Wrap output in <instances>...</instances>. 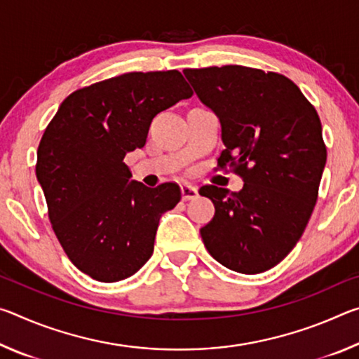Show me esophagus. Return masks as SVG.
<instances>
[{
    "instance_id": "1",
    "label": "esophagus",
    "mask_w": 359,
    "mask_h": 359,
    "mask_svg": "<svg viewBox=\"0 0 359 359\" xmlns=\"http://www.w3.org/2000/svg\"><path fill=\"white\" fill-rule=\"evenodd\" d=\"M180 191H182V199H184V201H190V199L198 198V188L191 184H182Z\"/></svg>"
}]
</instances>
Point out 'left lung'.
<instances>
[{
	"label": "left lung",
	"mask_w": 359,
	"mask_h": 359,
	"mask_svg": "<svg viewBox=\"0 0 359 359\" xmlns=\"http://www.w3.org/2000/svg\"><path fill=\"white\" fill-rule=\"evenodd\" d=\"M222 125L218 168L244 179L241 191L204 185L215 215L201 228L205 248L241 274H259L287 257L318 198L326 145L315 107L277 72L228 65L185 69Z\"/></svg>",
	"instance_id": "obj_1"
}]
</instances>
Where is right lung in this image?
I'll list each match as a JSON object with an SVG mask.
<instances>
[{"label": "right lung", "instance_id": "add662e5", "mask_svg": "<svg viewBox=\"0 0 359 359\" xmlns=\"http://www.w3.org/2000/svg\"><path fill=\"white\" fill-rule=\"evenodd\" d=\"M191 95L175 69L126 72L76 90L47 125L36 177L65 253L95 280L128 278L154 253L158 223L180 188L131 180L123 158L144 147L156 114Z\"/></svg>", "mask_w": 359, "mask_h": 359}]
</instances>
